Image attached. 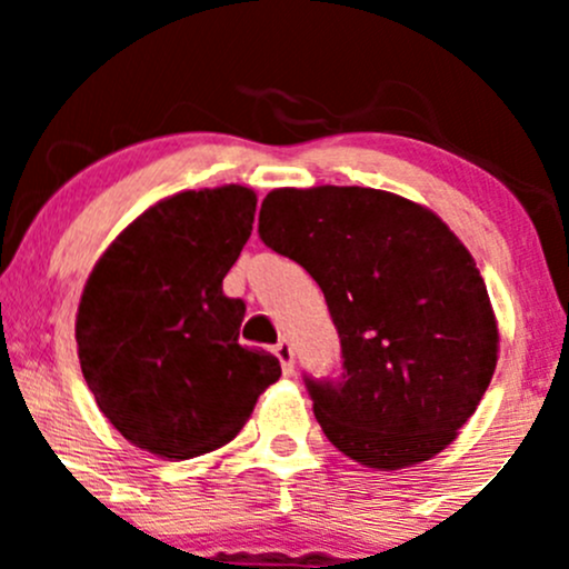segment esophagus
Here are the masks:
<instances>
[{
    "label": "esophagus",
    "mask_w": 569,
    "mask_h": 569,
    "mask_svg": "<svg viewBox=\"0 0 569 569\" xmlns=\"http://www.w3.org/2000/svg\"><path fill=\"white\" fill-rule=\"evenodd\" d=\"M276 356L280 361V367H283V375H293V345L291 339H280L276 345Z\"/></svg>",
    "instance_id": "1"
}]
</instances>
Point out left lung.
Listing matches in <instances>:
<instances>
[{"instance_id":"left-lung-1","label":"left lung","mask_w":569,"mask_h":569,"mask_svg":"<svg viewBox=\"0 0 569 569\" xmlns=\"http://www.w3.org/2000/svg\"><path fill=\"white\" fill-rule=\"evenodd\" d=\"M259 238L310 272L337 326L339 375H305L326 439L380 471L452 443L498 363L487 286L455 232L382 189L286 187Z\"/></svg>"}]
</instances>
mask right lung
Segmentation results:
<instances>
[{"mask_svg":"<svg viewBox=\"0 0 569 569\" xmlns=\"http://www.w3.org/2000/svg\"><path fill=\"white\" fill-rule=\"evenodd\" d=\"M248 187L189 189L143 211L84 283L77 352L98 409L136 447L189 460L224 447L280 377L238 342L243 299L221 289L251 234Z\"/></svg>","mask_w":569,"mask_h":569,"instance_id":"right-lung-1","label":"right lung"}]
</instances>
